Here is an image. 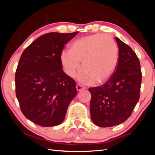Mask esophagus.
I'll return each mask as SVG.
<instances>
[{
	"mask_svg": "<svg viewBox=\"0 0 155 155\" xmlns=\"http://www.w3.org/2000/svg\"><path fill=\"white\" fill-rule=\"evenodd\" d=\"M76 87H77V90L78 91H79L84 90V89H85V87H83L82 85H81L80 84H77V86H76Z\"/></svg>",
	"mask_w": 155,
	"mask_h": 155,
	"instance_id": "obj_1",
	"label": "esophagus"
}]
</instances>
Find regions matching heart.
Returning a JSON list of instances; mask_svg holds the SVG:
<instances>
[{
	"mask_svg": "<svg viewBox=\"0 0 155 155\" xmlns=\"http://www.w3.org/2000/svg\"><path fill=\"white\" fill-rule=\"evenodd\" d=\"M119 58L118 47L109 35L96 33L75 40L70 51H64L60 61L64 72L74 77L81 67L78 79L84 84L103 83L111 77Z\"/></svg>",
	"mask_w": 155,
	"mask_h": 155,
	"instance_id": "1",
	"label": "heart"
}]
</instances>
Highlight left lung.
Segmentation results:
<instances>
[{
	"label": "left lung",
	"instance_id": "obj_1",
	"mask_svg": "<svg viewBox=\"0 0 155 155\" xmlns=\"http://www.w3.org/2000/svg\"><path fill=\"white\" fill-rule=\"evenodd\" d=\"M116 70L99 87H91V118L100 127H110L125 122L140 99L141 83L140 62L132 48L118 38Z\"/></svg>",
	"mask_w": 155,
	"mask_h": 155
}]
</instances>
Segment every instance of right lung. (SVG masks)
<instances>
[{
  "label": "right lung",
  "mask_w": 155,
  "mask_h": 155,
  "mask_svg": "<svg viewBox=\"0 0 155 155\" xmlns=\"http://www.w3.org/2000/svg\"><path fill=\"white\" fill-rule=\"evenodd\" d=\"M77 33L44 34L20 57L15 94L22 114L36 124L47 127L61 124L77 96L75 81L62 70L60 56L65 44Z\"/></svg>",
  "instance_id": "right-lung-1"
}]
</instances>
